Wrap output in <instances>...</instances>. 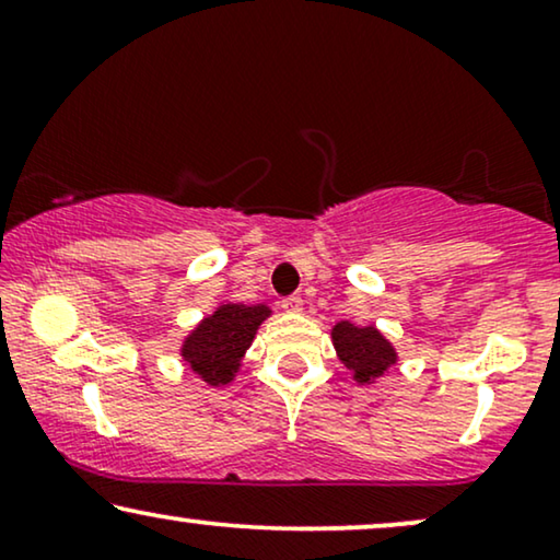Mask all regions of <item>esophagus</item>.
Instances as JSON below:
<instances>
[{
  "mask_svg": "<svg viewBox=\"0 0 560 560\" xmlns=\"http://www.w3.org/2000/svg\"><path fill=\"white\" fill-rule=\"evenodd\" d=\"M280 305H282V311H288V313H301L303 311V298L301 295H288V298H282Z\"/></svg>",
  "mask_w": 560,
  "mask_h": 560,
  "instance_id": "1",
  "label": "esophagus"
}]
</instances>
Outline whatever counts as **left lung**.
Instances as JSON below:
<instances>
[{
    "label": "left lung",
    "instance_id": "obj_1",
    "mask_svg": "<svg viewBox=\"0 0 560 560\" xmlns=\"http://www.w3.org/2000/svg\"><path fill=\"white\" fill-rule=\"evenodd\" d=\"M331 339L336 354H339L343 366L354 374L359 385H370L397 362L393 343L374 326L362 328L349 324V320H341V324L334 326Z\"/></svg>",
    "mask_w": 560,
    "mask_h": 560
}]
</instances>
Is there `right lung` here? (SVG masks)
<instances>
[{"label": "right lung", "instance_id": "right-lung-1", "mask_svg": "<svg viewBox=\"0 0 560 560\" xmlns=\"http://www.w3.org/2000/svg\"><path fill=\"white\" fill-rule=\"evenodd\" d=\"M267 316H270L267 305H219L183 341V362H188L190 370L209 385H226L234 380L244 351L255 341L257 328Z\"/></svg>", "mask_w": 560, "mask_h": 560}]
</instances>
